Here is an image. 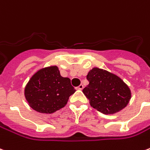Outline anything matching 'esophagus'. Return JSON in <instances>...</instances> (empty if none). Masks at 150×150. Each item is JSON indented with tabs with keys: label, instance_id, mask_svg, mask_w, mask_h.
<instances>
[{
	"label": "esophagus",
	"instance_id": "esophagus-1",
	"mask_svg": "<svg viewBox=\"0 0 150 150\" xmlns=\"http://www.w3.org/2000/svg\"><path fill=\"white\" fill-rule=\"evenodd\" d=\"M83 88V84H80V85L77 87V89L79 90H82Z\"/></svg>",
	"mask_w": 150,
	"mask_h": 150
}]
</instances>
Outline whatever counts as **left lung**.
I'll use <instances>...</instances> for the list:
<instances>
[{
	"label": "left lung",
	"instance_id": "8db88e82",
	"mask_svg": "<svg viewBox=\"0 0 150 150\" xmlns=\"http://www.w3.org/2000/svg\"><path fill=\"white\" fill-rule=\"evenodd\" d=\"M88 85L83 93L91 106L105 115H112L127 106L131 99L128 86L119 76L100 68H93L87 75Z\"/></svg>",
	"mask_w": 150,
	"mask_h": 150
}]
</instances>
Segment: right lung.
<instances>
[{
  "label": "right lung",
  "instance_id": "add662e5",
  "mask_svg": "<svg viewBox=\"0 0 150 150\" xmlns=\"http://www.w3.org/2000/svg\"><path fill=\"white\" fill-rule=\"evenodd\" d=\"M75 92L71 79L61 76L56 66L43 68L35 73L25 88V97L35 111L52 114L67 105Z\"/></svg>",
  "mask_w": 150,
  "mask_h": 150
}]
</instances>
